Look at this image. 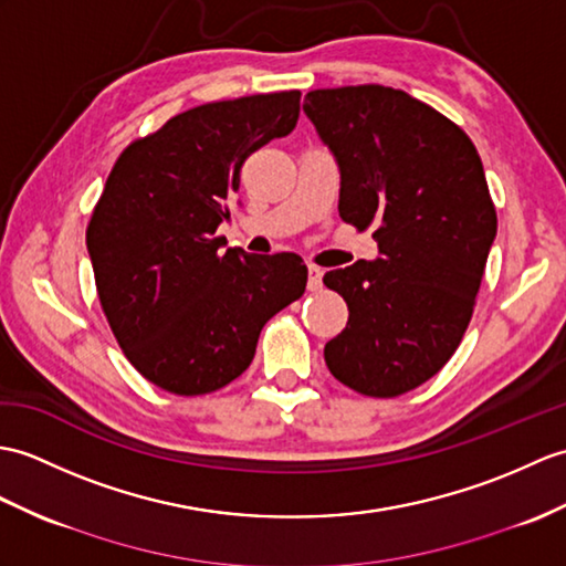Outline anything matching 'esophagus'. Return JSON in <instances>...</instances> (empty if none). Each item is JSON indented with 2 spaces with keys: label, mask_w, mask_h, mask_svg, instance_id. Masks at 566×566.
<instances>
[{
  "label": "esophagus",
  "mask_w": 566,
  "mask_h": 566,
  "mask_svg": "<svg viewBox=\"0 0 566 566\" xmlns=\"http://www.w3.org/2000/svg\"><path fill=\"white\" fill-rule=\"evenodd\" d=\"M323 286V270L318 265H308V289L311 292H318Z\"/></svg>",
  "instance_id": "1"
}]
</instances>
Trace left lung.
<instances>
[{
	"label": "left lung",
	"instance_id": "left-lung-1",
	"mask_svg": "<svg viewBox=\"0 0 566 566\" xmlns=\"http://www.w3.org/2000/svg\"><path fill=\"white\" fill-rule=\"evenodd\" d=\"M304 113L339 170V217L378 258L325 272L349 308L325 345L339 384L371 398L422 386L453 357L496 235L478 149L427 103L388 86L318 88Z\"/></svg>",
	"mask_w": 566,
	"mask_h": 566
}]
</instances>
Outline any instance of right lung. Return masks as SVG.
<instances>
[{
    "mask_svg": "<svg viewBox=\"0 0 566 566\" xmlns=\"http://www.w3.org/2000/svg\"><path fill=\"white\" fill-rule=\"evenodd\" d=\"M298 91L197 105L123 151L86 248L101 306L135 369L176 396H205L253 361L260 331L306 289L296 253L253 255L214 231L241 166L292 133Z\"/></svg>",
    "mask_w": 566,
    "mask_h": 566,
    "instance_id": "add662e5",
    "label": "right lung"
}]
</instances>
